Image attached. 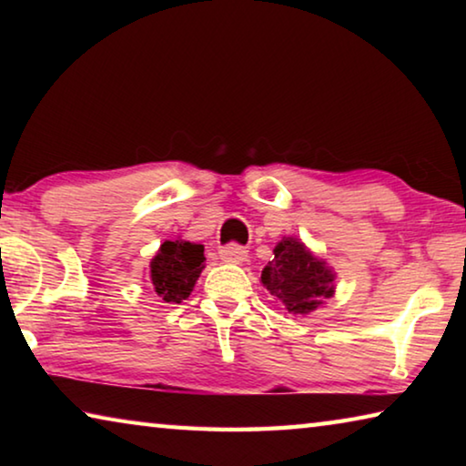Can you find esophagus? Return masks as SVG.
I'll use <instances>...</instances> for the list:
<instances>
[{"label": "esophagus", "mask_w": 466, "mask_h": 466, "mask_svg": "<svg viewBox=\"0 0 466 466\" xmlns=\"http://www.w3.org/2000/svg\"><path fill=\"white\" fill-rule=\"evenodd\" d=\"M247 257H248V250L240 247V244H228V247L219 248V258H222L224 263L240 265L247 261Z\"/></svg>", "instance_id": "obj_1"}]
</instances>
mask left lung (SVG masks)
Listing matches in <instances>:
<instances>
[{
  "mask_svg": "<svg viewBox=\"0 0 466 466\" xmlns=\"http://www.w3.org/2000/svg\"><path fill=\"white\" fill-rule=\"evenodd\" d=\"M261 273L263 286L289 314H310L335 294L337 273L298 236H283Z\"/></svg>",
  "mask_w": 466,
  "mask_h": 466,
  "instance_id": "8db88e82",
  "label": "left lung"
}]
</instances>
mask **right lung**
I'll return each mask as SVG.
<instances>
[{"label":"right lung","mask_w":466,"mask_h":466,"mask_svg":"<svg viewBox=\"0 0 466 466\" xmlns=\"http://www.w3.org/2000/svg\"><path fill=\"white\" fill-rule=\"evenodd\" d=\"M203 244L183 238L167 240L149 263L147 283L164 302L180 304L191 296L197 279L205 269Z\"/></svg>","instance_id":"1"}]
</instances>
